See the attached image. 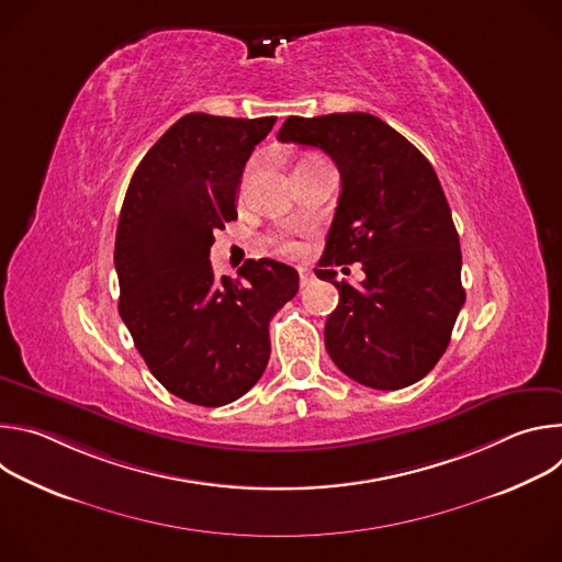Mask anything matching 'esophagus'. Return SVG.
<instances>
[{
  "label": "esophagus",
  "instance_id": "34e87169",
  "mask_svg": "<svg viewBox=\"0 0 562 562\" xmlns=\"http://www.w3.org/2000/svg\"><path fill=\"white\" fill-rule=\"evenodd\" d=\"M297 273H300V286H308L311 280H313L311 271L306 267H297Z\"/></svg>",
  "mask_w": 562,
  "mask_h": 562
}]
</instances>
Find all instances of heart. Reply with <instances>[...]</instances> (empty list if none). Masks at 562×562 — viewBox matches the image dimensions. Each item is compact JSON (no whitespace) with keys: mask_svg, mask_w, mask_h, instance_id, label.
Masks as SVG:
<instances>
[{"mask_svg":"<svg viewBox=\"0 0 562 562\" xmlns=\"http://www.w3.org/2000/svg\"><path fill=\"white\" fill-rule=\"evenodd\" d=\"M249 173H251V167L247 169L245 180L249 178ZM269 245H271L278 254H293V251H295V243H293V239L284 237V235H271V237H269Z\"/></svg>","mask_w":562,"mask_h":562,"instance_id":"1","label":"heart"}]
</instances>
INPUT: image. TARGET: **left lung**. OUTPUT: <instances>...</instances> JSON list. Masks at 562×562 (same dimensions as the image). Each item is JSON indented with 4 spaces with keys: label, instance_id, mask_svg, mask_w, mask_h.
Here are the masks:
<instances>
[{
    "label": "left lung",
    "instance_id": "8db88e82",
    "mask_svg": "<svg viewBox=\"0 0 562 562\" xmlns=\"http://www.w3.org/2000/svg\"><path fill=\"white\" fill-rule=\"evenodd\" d=\"M278 139L323 148L340 171L342 191L315 269L340 293L325 325L331 360L371 389L423 380L464 304L460 239L429 159L369 113L291 115ZM353 261L366 280L338 283L333 267Z\"/></svg>",
    "mask_w": 562,
    "mask_h": 562
}]
</instances>
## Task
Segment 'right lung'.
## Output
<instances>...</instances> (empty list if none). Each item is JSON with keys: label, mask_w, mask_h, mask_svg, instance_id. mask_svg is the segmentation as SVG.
Masks as SVG:
<instances>
[{"label": "right lung", "mask_w": 562, "mask_h": 562, "mask_svg": "<svg viewBox=\"0 0 562 562\" xmlns=\"http://www.w3.org/2000/svg\"><path fill=\"white\" fill-rule=\"evenodd\" d=\"M276 117H180L135 169L115 235L120 315L150 373L200 407L243 397L265 373L269 323L297 271L247 260L215 280L213 233L237 217L247 159Z\"/></svg>", "instance_id": "1"}]
</instances>
